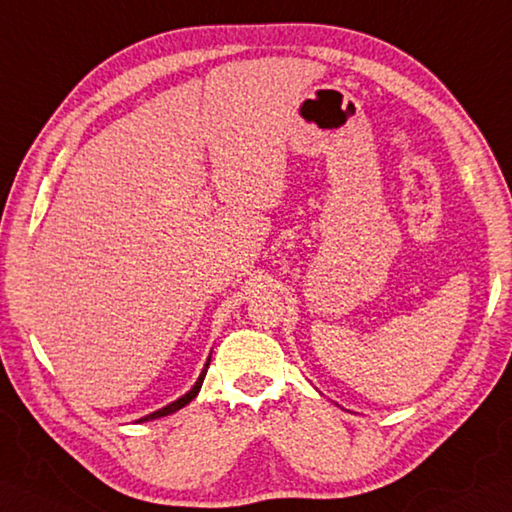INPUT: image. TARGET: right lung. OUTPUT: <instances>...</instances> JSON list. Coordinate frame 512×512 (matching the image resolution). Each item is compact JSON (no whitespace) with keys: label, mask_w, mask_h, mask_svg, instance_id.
<instances>
[{"label":"right lung","mask_w":512,"mask_h":512,"mask_svg":"<svg viewBox=\"0 0 512 512\" xmlns=\"http://www.w3.org/2000/svg\"><path fill=\"white\" fill-rule=\"evenodd\" d=\"M209 362H211V355L207 358V362H205V366H202V373L198 375V379H196V384L189 388L183 397H178L176 401H172V403H168V406L165 408H161V410H157V412H152V414H146V417H141L139 419V423H146V421H154V419H161V417H168V414H174L176 410H181V408H185L189 401H192L198 392H200V386H202V382H205V375H207V368H209Z\"/></svg>","instance_id":"1"}]
</instances>
